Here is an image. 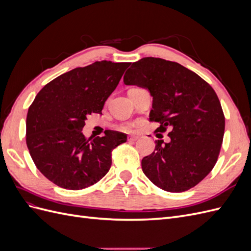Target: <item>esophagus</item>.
I'll return each instance as SVG.
<instances>
[{
    "label": "esophagus",
    "mask_w": 251,
    "mask_h": 251,
    "mask_svg": "<svg viewBox=\"0 0 251 251\" xmlns=\"http://www.w3.org/2000/svg\"><path fill=\"white\" fill-rule=\"evenodd\" d=\"M137 139H138V136H131V137H128V138H127V140H128V141H133V142H134V141H136Z\"/></svg>",
    "instance_id": "esophagus-1"
}]
</instances>
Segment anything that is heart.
I'll return each instance as SVG.
<instances>
[{
  "mask_svg": "<svg viewBox=\"0 0 251 251\" xmlns=\"http://www.w3.org/2000/svg\"><path fill=\"white\" fill-rule=\"evenodd\" d=\"M132 127H133V125H132V124H126V125H125V126H123V128H124V130H126V131H131Z\"/></svg>",
  "mask_w": 251,
  "mask_h": 251,
  "instance_id": "obj_1",
  "label": "heart"
}]
</instances>
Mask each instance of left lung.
I'll list each match as a JSON object with an SVG mask.
<instances>
[{
	"label": "left lung",
	"instance_id": "left-lung-1",
	"mask_svg": "<svg viewBox=\"0 0 251 251\" xmlns=\"http://www.w3.org/2000/svg\"><path fill=\"white\" fill-rule=\"evenodd\" d=\"M124 82L153 96L150 120L160 124L155 132L171 128V141H156L142 159L144 175L166 192L196 186L214 169L223 142L225 117L215 90L187 68L158 57L133 63Z\"/></svg>",
	"mask_w": 251,
	"mask_h": 251
}]
</instances>
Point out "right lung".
<instances>
[{
	"instance_id": "right-lung-1",
	"label": "right lung",
	"mask_w": 251,
	"mask_h": 251,
	"mask_svg": "<svg viewBox=\"0 0 251 251\" xmlns=\"http://www.w3.org/2000/svg\"><path fill=\"white\" fill-rule=\"evenodd\" d=\"M130 63L95 62L59 75L48 82L29 107L26 143L45 177L59 187L77 191L105 176L112 151L126 135L110 131L102 137L81 133L92 113L100 114Z\"/></svg>"
}]
</instances>
